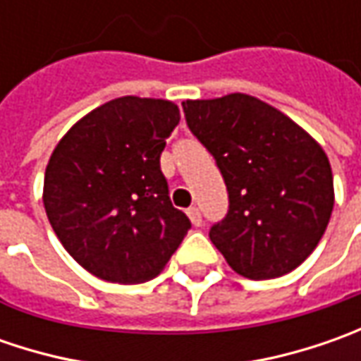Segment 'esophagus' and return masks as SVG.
Segmentation results:
<instances>
[{"instance_id":"34e87169","label":"esophagus","mask_w":361,"mask_h":361,"mask_svg":"<svg viewBox=\"0 0 361 361\" xmlns=\"http://www.w3.org/2000/svg\"><path fill=\"white\" fill-rule=\"evenodd\" d=\"M187 215L188 219H190V223L195 225V227H201L202 225V215H201V211L197 209V207H190L187 211Z\"/></svg>"}]
</instances>
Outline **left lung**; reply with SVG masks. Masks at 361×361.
<instances>
[{
    "instance_id": "obj_1",
    "label": "left lung",
    "mask_w": 361,
    "mask_h": 361,
    "mask_svg": "<svg viewBox=\"0 0 361 361\" xmlns=\"http://www.w3.org/2000/svg\"><path fill=\"white\" fill-rule=\"evenodd\" d=\"M215 159L229 209L209 237L233 271L273 279L301 265L326 233L334 176L322 146L283 112L247 94L183 102Z\"/></svg>"
}]
</instances>
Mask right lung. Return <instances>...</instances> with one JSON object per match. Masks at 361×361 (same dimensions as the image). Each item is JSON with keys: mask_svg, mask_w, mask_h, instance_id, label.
<instances>
[{"mask_svg": "<svg viewBox=\"0 0 361 361\" xmlns=\"http://www.w3.org/2000/svg\"><path fill=\"white\" fill-rule=\"evenodd\" d=\"M180 120L169 100L124 96L92 110L51 152L44 207L63 249L110 283L157 277L190 229L160 171Z\"/></svg>", "mask_w": 361, "mask_h": 361, "instance_id": "obj_1", "label": "right lung"}]
</instances>
